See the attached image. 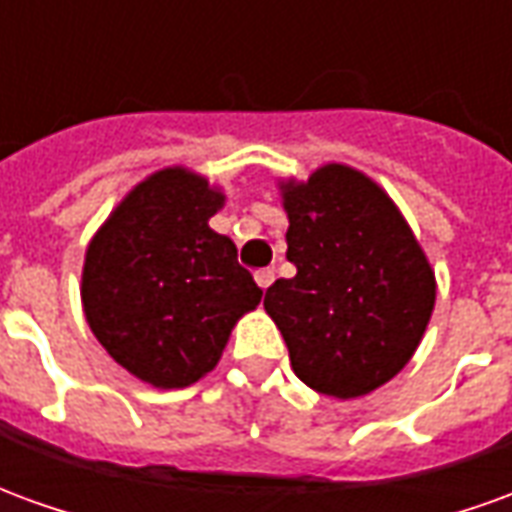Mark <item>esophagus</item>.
<instances>
[{"instance_id":"obj_1","label":"esophagus","mask_w":512,"mask_h":512,"mask_svg":"<svg viewBox=\"0 0 512 512\" xmlns=\"http://www.w3.org/2000/svg\"><path fill=\"white\" fill-rule=\"evenodd\" d=\"M255 282L263 290H268V288H271V282H274V271H271V268H263V271H257Z\"/></svg>"}]
</instances>
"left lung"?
I'll list each match as a JSON object with an SVG mask.
<instances>
[{"label":"left lung","mask_w":512,"mask_h":512,"mask_svg":"<svg viewBox=\"0 0 512 512\" xmlns=\"http://www.w3.org/2000/svg\"><path fill=\"white\" fill-rule=\"evenodd\" d=\"M288 260L263 307L293 373L321 395L376 392L408 365L436 304V274L395 200L362 169L323 164L279 180Z\"/></svg>","instance_id":"1"}]
</instances>
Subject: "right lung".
<instances>
[{"mask_svg": "<svg viewBox=\"0 0 512 512\" xmlns=\"http://www.w3.org/2000/svg\"><path fill=\"white\" fill-rule=\"evenodd\" d=\"M224 191L189 167L139 180L87 244L82 310L95 340L156 389L219 365L235 323L263 299L238 249L211 230Z\"/></svg>", "mask_w": 512, "mask_h": 512, "instance_id": "obj_1", "label": "right lung"}]
</instances>
